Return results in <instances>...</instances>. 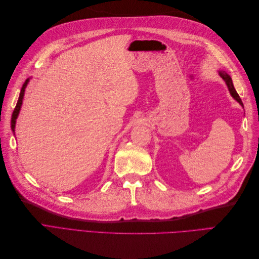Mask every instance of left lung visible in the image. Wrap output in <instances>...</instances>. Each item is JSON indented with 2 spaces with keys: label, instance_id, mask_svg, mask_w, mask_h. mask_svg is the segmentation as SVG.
I'll return each instance as SVG.
<instances>
[{
  "label": "left lung",
  "instance_id": "left-lung-1",
  "mask_svg": "<svg viewBox=\"0 0 259 259\" xmlns=\"http://www.w3.org/2000/svg\"><path fill=\"white\" fill-rule=\"evenodd\" d=\"M218 73H219V75H221L222 79L225 81V83H226V85H227V88H228L229 93H230V95L232 96V98H233L234 100H237L238 103L243 107L242 100H241V98H240V96L238 95V93H237L236 89H234V86H233V83H232V80H231V76H230L228 73H227V72L223 71V70H221V71H218Z\"/></svg>",
  "mask_w": 259,
  "mask_h": 259
}]
</instances>
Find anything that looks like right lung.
<instances>
[{"mask_svg": "<svg viewBox=\"0 0 259 259\" xmlns=\"http://www.w3.org/2000/svg\"><path fill=\"white\" fill-rule=\"evenodd\" d=\"M29 81H30V79H27L26 82L23 83L22 88H21V91H20V94H19V98H18V101H17V105H16V107H15V109H14V112H13V115H12V121H11V127H12L13 133H15V126H16V120H17V117H18L19 112H20L23 96H25V91H26V88H27Z\"/></svg>", "mask_w": 259, "mask_h": 259, "instance_id": "right-lung-1", "label": "right lung"}]
</instances>
